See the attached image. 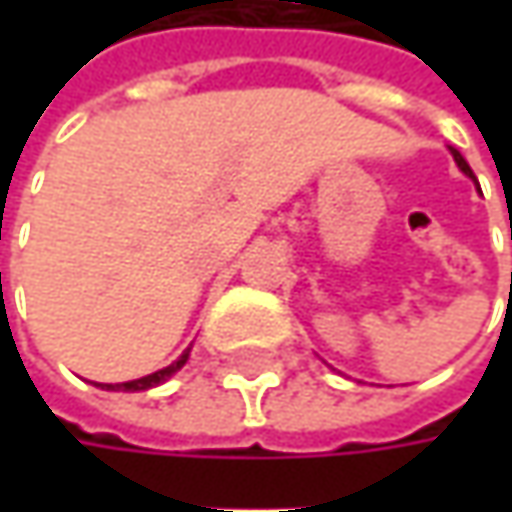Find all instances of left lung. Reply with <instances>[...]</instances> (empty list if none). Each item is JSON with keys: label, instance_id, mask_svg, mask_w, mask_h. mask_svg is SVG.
<instances>
[{"label": "left lung", "instance_id": "left-lung-1", "mask_svg": "<svg viewBox=\"0 0 512 512\" xmlns=\"http://www.w3.org/2000/svg\"><path fill=\"white\" fill-rule=\"evenodd\" d=\"M450 153H453V159H456V165H459V170H462L464 176H470V179H476V176H473V170H470V165L464 162L462 153H459V150H456V148H450Z\"/></svg>", "mask_w": 512, "mask_h": 512}]
</instances>
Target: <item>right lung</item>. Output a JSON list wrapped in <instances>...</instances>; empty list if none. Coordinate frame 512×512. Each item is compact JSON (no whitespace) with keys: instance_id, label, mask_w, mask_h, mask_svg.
Wrapping results in <instances>:
<instances>
[{"instance_id":"right-lung-1","label":"right lung","mask_w":512,"mask_h":512,"mask_svg":"<svg viewBox=\"0 0 512 512\" xmlns=\"http://www.w3.org/2000/svg\"><path fill=\"white\" fill-rule=\"evenodd\" d=\"M190 359V347H187L185 353L176 359L173 364H168V367H162V370H156V373H150V376H142V379H133V382H122V384H99L96 382V387H102V390H122V393H136V390H150V387H159V384H165L173 376V373H179L182 367H185V362Z\"/></svg>"}]
</instances>
